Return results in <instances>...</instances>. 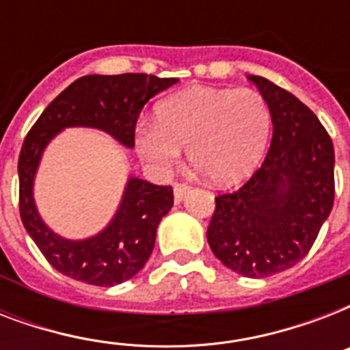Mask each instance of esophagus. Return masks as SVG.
Wrapping results in <instances>:
<instances>
[{"label": "esophagus", "instance_id": "1", "mask_svg": "<svg viewBox=\"0 0 350 350\" xmlns=\"http://www.w3.org/2000/svg\"><path fill=\"white\" fill-rule=\"evenodd\" d=\"M189 189H191V187L187 185V183H176V185H174V200H176V202H181Z\"/></svg>", "mask_w": 350, "mask_h": 350}]
</instances>
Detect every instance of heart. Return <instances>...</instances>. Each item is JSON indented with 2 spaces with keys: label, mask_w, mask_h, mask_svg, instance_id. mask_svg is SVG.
<instances>
[{
  "label": "heart",
  "mask_w": 350,
  "mask_h": 350,
  "mask_svg": "<svg viewBox=\"0 0 350 350\" xmlns=\"http://www.w3.org/2000/svg\"><path fill=\"white\" fill-rule=\"evenodd\" d=\"M271 131L263 96L250 89H194L165 98L156 123L139 121L134 131L137 154L158 174L178 165L181 148L208 183L230 187L256 169Z\"/></svg>",
  "instance_id": "1"
}]
</instances>
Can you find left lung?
<instances>
[{
    "label": "left lung",
    "mask_w": 350,
    "mask_h": 350,
    "mask_svg": "<svg viewBox=\"0 0 350 350\" xmlns=\"http://www.w3.org/2000/svg\"><path fill=\"white\" fill-rule=\"evenodd\" d=\"M272 120L265 161L241 189L216 198L207 229L214 256L245 278H267L304 260L334 203V147L309 107L261 76Z\"/></svg>",
    "instance_id": "obj_1"
}]
</instances>
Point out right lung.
<instances>
[{
    "label": "right lung",
    "mask_w": 350,
    "mask_h": 350,
    "mask_svg": "<svg viewBox=\"0 0 350 350\" xmlns=\"http://www.w3.org/2000/svg\"><path fill=\"white\" fill-rule=\"evenodd\" d=\"M178 81L147 74L83 76L46 107L25 137L18 161L21 221L41 254L65 276L98 287H114L136 276L152 254L156 229L174 205V194L172 187L131 176L111 224L90 238L67 239L41 219L36 207L34 178L43 150L68 126L100 129L132 148L145 103Z\"/></svg>",
    "instance_id": "right-lung-1"
}]
</instances>
